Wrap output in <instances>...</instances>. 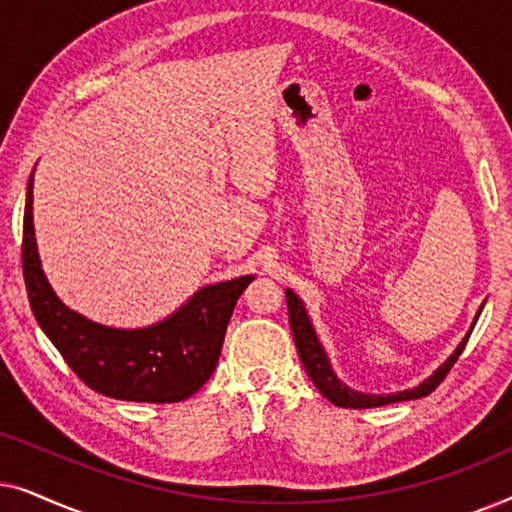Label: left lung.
Segmentation results:
<instances>
[{
    "label": "left lung",
    "mask_w": 512,
    "mask_h": 512,
    "mask_svg": "<svg viewBox=\"0 0 512 512\" xmlns=\"http://www.w3.org/2000/svg\"><path fill=\"white\" fill-rule=\"evenodd\" d=\"M286 305H289V321H291L293 340H296L298 356H300V361H303L305 373L310 375V380L314 382V387L321 391V396H326L333 405H338V408H354V410L356 408H359V410L361 408H380V405H389V403H398V401H412V398L429 396L431 391L445 380L454 363H457L459 354L464 352L466 342H468V338H471L475 321H478L480 312H482V307H480L478 314H475V321L471 324V331H468L466 338L459 342V347L454 349V354L450 356V359H447L443 366H440L431 377H426V380L419 384V387L396 391V394H387V396H375V394H361V391L349 389L345 382L338 380V375L333 373L331 361H328L324 347H321L317 333H314V326H312L310 317H307L303 300H300L291 289H286Z\"/></svg>",
    "instance_id": "left-lung-1"
}]
</instances>
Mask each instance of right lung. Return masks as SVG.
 <instances>
[{"label": "right lung", "instance_id": "right-lung-1", "mask_svg": "<svg viewBox=\"0 0 512 512\" xmlns=\"http://www.w3.org/2000/svg\"><path fill=\"white\" fill-rule=\"evenodd\" d=\"M27 181L23 277L34 319L67 366L97 394L135 403H179L214 373L230 314L254 275L202 286L170 317L144 328H109L69 310L41 270Z\"/></svg>", "mask_w": 512, "mask_h": 512}]
</instances>
